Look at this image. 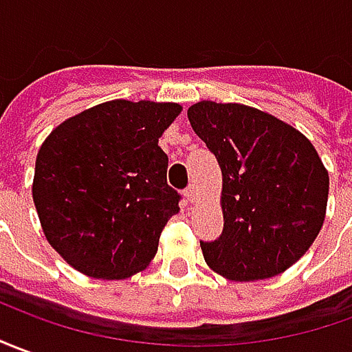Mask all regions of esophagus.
I'll list each match as a JSON object with an SVG mask.
<instances>
[{"mask_svg":"<svg viewBox=\"0 0 352 352\" xmlns=\"http://www.w3.org/2000/svg\"><path fill=\"white\" fill-rule=\"evenodd\" d=\"M184 195H186V199L190 201V203H195V199H197V190H195V186H190Z\"/></svg>","mask_w":352,"mask_h":352,"instance_id":"obj_1","label":"esophagus"}]
</instances>
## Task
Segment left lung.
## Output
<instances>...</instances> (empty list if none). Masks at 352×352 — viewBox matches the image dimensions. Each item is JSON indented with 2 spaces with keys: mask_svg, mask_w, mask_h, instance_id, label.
I'll use <instances>...</instances> for the list:
<instances>
[{
  "mask_svg": "<svg viewBox=\"0 0 352 352\" xmlns=\"http://www.w3.org/2000/svg\"><path fill=\"white\" fill-rule=\"evenodd\" d=\"M188 118L222 170L224 230L201 241L207 264L236 282L285 272L326 218L329 176L314 145L280 118L239 103L199 101Z\"/></svg>",
  "mask_w": 352,
  "mask_h": 352,
  "instance_id": "1",
  "label": "left lung"
}]
</instances>
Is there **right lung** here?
<instances>
[{"mask_svg": "<svg viewBox=\"0 0 352 352\" xmlns=\"http://www.w3.org/2000/svg\"><path fill=\"white\" fill-rule=\"evenodd\" d=\"M178 103L115 99L67 118L43 142L32 197L50 245L78 272L124 280L157 253L180 207L159 138Z\"/></svg>", "mask_w": 352, "mask_h": 352, "instance_id": "1", "label": "right lung"}]
</instances>
